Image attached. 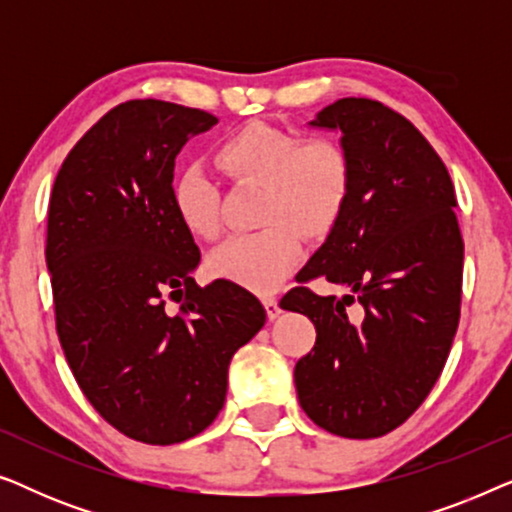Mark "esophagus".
Wrapping results in <instances>:
<instances>
[{
  "instance_id": "esophagus-1",
  "label": "esophagus",
  "mask_w": 512,
  "mask_h": 512,
  "mask_svg": "<svg viewBox=\"0 0 512 512\" xmlns=\"http://www.w3.org/2000/svg\"><path fill=\"white\" fill-rule=\"evenodd\" d=\"M263 305H265V312H268V319H277L279 312H282L279 310L275 296H263Z\"/></svg>"
}]
</instances>
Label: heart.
<instances>
[{"label":"heart","instance_id":"obj_1","mask_svg":"<svg viewBox=\"0 0 512 512\" xmlns=\"http://www.w3.org/2000/svg\"><path fill=\"white\" fill-rule=\"evenodd\" d=\"M214 163L233 181L263 184L261 230L235 235L207 258L214 277L244 289H277L300 256V233L321 237L345 212L352 193V156L333 137H303L270 123H247L221 139ZM170 205L195 237L219 230V188L200 167H184L170 184Z\"/></svg>","mask_w":512,"mask_h":512}]
</instances>
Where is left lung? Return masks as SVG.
<instances>
[{
	"label": "left lung",
	"mask_w": 512,
	"mask_h": 512,
	"mask_svg": "<svg viewBox=\"0 0 512 512\" xmlns=\"http://www.w3.org/2000/svg\"><path fill=\"white\" fill-rule=\"evenodd\" d=\"M312 125L342 132L354 174L345 212L279 300L317 328L293 380L321 429L377 438L424 403L450 354L464 275L457 198L426 137L382 102L342 97ZM319 276L350 293L317 297L304 284Z\"/></svg>",
	"instance_id": "8db88e82"
}]
</instances>
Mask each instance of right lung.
Returning a JSON list of instances; mask_svg holds the SVG:
<instances>
[{"label": "right lung", "mask_w": 512, "mask_h": 512, "mask_svg": "<svg viewBox=\"0 0 512 512\" xmlns=\"http://www.w3.org/2000/svg\"><path fill=\"white\" fill-rule=\"evenodd\" d=\"M216 121L163 100L118 104L67 153L48 202L46 265L69 368L104 422L146 445L214 422L230 359L265 324L240 284H195L200 249L170 205L174 158Z\"/></svg>", "instance_id": "add662e5"}]
</instances>
